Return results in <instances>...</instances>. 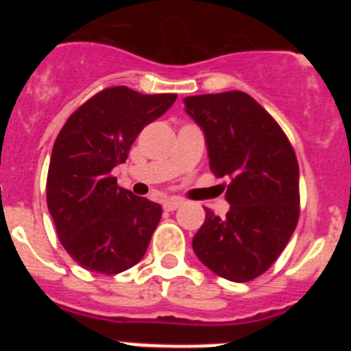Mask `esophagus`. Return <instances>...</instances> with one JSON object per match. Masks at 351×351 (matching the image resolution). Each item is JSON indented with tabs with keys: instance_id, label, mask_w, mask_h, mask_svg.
I'll list each match as a JSON object with an SVG mask.
<instances>
[{
	"instance_id": "esophagus-1",
	"label": "esophagus",
	"mask_w": 351,
	"mask_h": 351,
	"mask_svg": "<svg viewBox=\"0 0 351 351\" xmlns=\"http://www.w3.org/2000/svg\"><path fill=\"white\" fill-rule=\"evenodd\" d=\"M181 206H182V200L172 198V200H167V202L163 204V209H165V210H176V209H179Z\"/></svg>"
}]
</instances>
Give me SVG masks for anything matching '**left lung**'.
<instances>
[{
	"mask_svg": "<svg viewBox=\"0 0 351 351\" xmlns=\"http://www.w3.org/2000/svg\"><path fill=\"white\" fill-rule=\"evenodd\" d=\"M184 112L200 126L209 167L230 178L219 218L206 209L193 237L198 260L214 274L244 283L267 271L299 219V165L287 135L243 91L186 96Z\"/></svg>",
	"mask_w": 351,
	"mask_h": 351,
	"instance_id": "1",
	"label": "left lung"
}]
</instances>
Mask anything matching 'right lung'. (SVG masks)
<instances>
[{
    "label": "right lung",
    "mask_w": 351,
    "mask_h": 351,
    "mask_svg": "<svg viewBox=\"0 0 351 351\" xmlns=\"http://www.w3.org/2000/svg\"><path fill=\"white\" fill-rule=\"evenodd\" d=\"M178 95H142L126 86L95 95L68 117L52 147L47 207L58 237L80 267L117 274L142 260L161 206L117 186L138 133Z\"/></svg>",
    "instance_id": "1"
}]
</instances>
